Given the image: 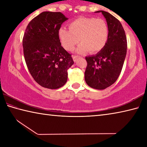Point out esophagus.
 Instances as JSON below:
<instances>
[{"instance_id": "esophagus-1", "label": "esophagus", "mask_w": 147, "mask_h": 147, "mask_svg": "<svg viewBox=\"0 0 147 147\" xmlns=\"http://www.w3.org/2000/svg\"><path fill=\"white\" fill-rule=\"evenodd\" d=\"M80 58V56H73V60H74V61H76L77 59H78Z\"/></svg>"}]
</instances>
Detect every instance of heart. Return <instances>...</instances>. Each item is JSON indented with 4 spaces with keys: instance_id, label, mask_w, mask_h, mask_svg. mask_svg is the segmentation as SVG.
<instances>
[{
    "instance_id": "1",
    "label": "heart",
    "mask_w": 147,
    "mask_h": 147,
    "mask_svg": "<svg viewBox=\"0 0 147 147\" xmlns=\"http://www.w3.org/2000/svg\"><path fill=\"white\" fill-rule=\"evenodd\" d=\"M69 28H60L58 31L62 46L68 51H73L80 41L81 43L76 49L77 53L88 51L96 53L105 46L108 40V26L104 19L81 17L69 23Z\"/></svg>"
}]
</instances>
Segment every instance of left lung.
Segmentation results:
<instances>
[{
  "label": "left lung",
  "mask_w": 147,
  "mask_h": 147,
  "mask_svg": "<svg viewBox=\"0 0 147 147\" xmlns=\"http://www.w3.org/2000/svg\"><path fill=\"white\" fill-rule=\"evenodd\" d=\"M101 12L106 19L109 34L106 43L95 55L86 57L88 62L85 80L91 88L104 89L117 80L123 68L127 50L125 32L120 21L108 12Z\"/></svg>",
  "instance_id": "1"
}]
</instances>
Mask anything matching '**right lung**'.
Returning a JSON list of instances; mask_svg holds the SVG:
<instances>
[{
    "label": "right lung",
    "instance_id": "add662e5",
    "mask_svg": "<svg viewBox=\"0 0 147 147\" xmlns=\"http://www.w3.org/2000/svg\"><path fill=\"white\" fill-rule=\"evenodd\" d=\"M68 18L61 12L43 11L30 22L23 46L28 70L43 88L55 89L67 80V70L74 64L71 55L61 46L58 31Z\"/></svg>",
    "mask_w": 147,
    "mask_h": 147
}]
</instances>
